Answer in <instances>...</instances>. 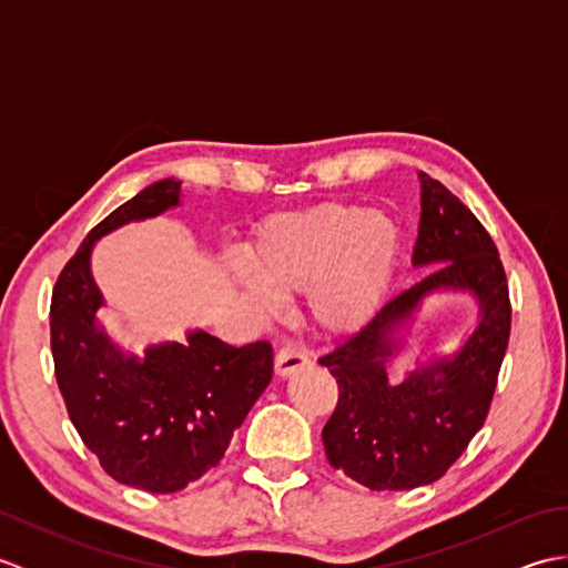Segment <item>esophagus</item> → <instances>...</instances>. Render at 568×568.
Masks as SVG:
<instances>
[{
	"label": "esophagus",
	"mask_w": 568,
	"mask_h": 568,
	"mask_svg": "<svg viewBox=\"0 0 568 568\" xmlns=\"http://www.w3.org/2000/svg\"><path fill=\"white\" fill-rule=\"evenodd\" d=\"M310 366V356L303 352V348H297L293 344H285L281 352L275 356V373L281 378L293 376L295 371Z\"/></svg>",
	"instance_id": "esophagus-1"
}]
</instances>
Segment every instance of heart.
I'll return each mask as SVG.
<instances>
[{
  "label": "heart",
  "instance_id": "1",
  "mask_svg": "<svg viewBox=\"0 0 568 568\" xmlns=\"http://www.w3.org/2000/svg\"><path fill=\"white\" fill-rule=\"evenodd\" d=\"M400 251L403 229L390 212L322 202L261 224L248 261L232 258L226 273L261 315H277L283 297L307 293L320 332L352 336L378 312Z\"/></svg>",
  "mask_w": 568,
  "mask_h": 568
}]
</instances>
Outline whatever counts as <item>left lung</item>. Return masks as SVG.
Here are the masks:
<instances>
[{
  "label": "left lung",
  "instance_id": "8db88e82",
  "mask_svg": "<svg viewBox=\"0 0 568 568\" xmlns=\"http://www.w3.org/2000/svg\"><path fill=\"white\" fill-rule=\"evenodd\" d=\"M415 268L429 271L393 297L364 329L320 358L339 383V400L322 429L329 464L371 490L434 484L484 427L510 339L508 281L490 234L439 180L419 173ZM466 292L479 322L452 357L428 359L400 384L387 361L406 345L424 297Z\"/></svg>",
  "mask_w": 568,
  "mask_h": 568
}]
</instances>
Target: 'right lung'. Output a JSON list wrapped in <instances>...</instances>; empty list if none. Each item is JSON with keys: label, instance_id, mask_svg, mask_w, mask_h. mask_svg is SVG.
Listing matches in <instances>:
<instances>
[{"label": "right lung", "instance_id": "obj_1", "mask_svg": "<svg viewBox=\"0 0 568 568\" xmlns=\"http://www.w3.org/2000/svg\"><path fill=\"white\" fill-rule=\"evenodd\" d=\"M180 185L159 180L94 226L58 275L51 300L55 378L70 422L106 474L149 493L183 490L220 464L273 376L268 342L236 348L190 329L185 344H151L136 356L98 317L104 297L92 277L94 244L178 207Z\"/></svg>", "mask_w": 568, "mask_h": 568}]
</instances>
